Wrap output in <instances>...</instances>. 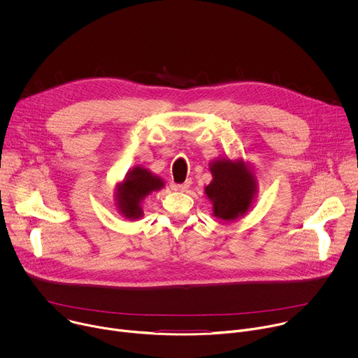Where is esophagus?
Returning <instances> with one entry per match:
<instances>
[{
    "label": "esophagus",
    "mask_w": 358,
    "mask_h": 358,
    "mask_svg": "<svg viewBox=\"0 0 358 358\" xmlns=\"http://www.w3.org/2000/svg\"><path fill=\"white\" fill-rule=\"evenodd\" d=\"M189 185H191V180H187V181L182 182V184H176L174 188L178 189V191H185L187 188H189Z\"/></svg>",
    "instance_id": "obj_1"
}]
</instances>
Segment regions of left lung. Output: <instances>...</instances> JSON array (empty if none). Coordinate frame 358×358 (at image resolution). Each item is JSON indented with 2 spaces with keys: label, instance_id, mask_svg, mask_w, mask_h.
<instances>
[{
  "label": "left lung",
  "instance_id": "left-lung-1",
  "mask_svg": "<svg viewBox=\"0 0 358 358\" xmlns=\"http://www.w3.org/2000/svg\"><path fill=\"white\" fill-rule=\"evenodd\" d=\"M213 181L206 188L214 203V215L220 220H235L243 215L257 191V181L242 162L217 160L210 167Z\"/></svg>",
  "mask_w": 358,
  "mask_h": 358
}]
</instances>
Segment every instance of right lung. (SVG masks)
<instances>
[{"mask_svg": "<svg viewBox=\"0 0 358 358\" xmlns=\"http://www.w3.org/2000/svg\"><path fill=\"white\" fill-rule=\"evenodd\" d=\"M164 187V182L141 167L130 171L126 180L117 188V206L120 213L129 220H136L143 215L140 207L145 195Z\"/></svg>", "mask_w": 358, "mask_h": 358, "instance_id": "obj_1", "label": "right lung"}]
</instances>
